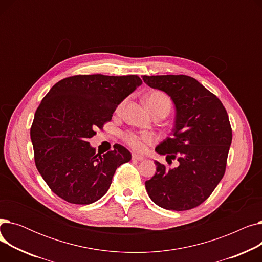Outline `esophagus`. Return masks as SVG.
<instances>
[{
  "instance_id": "obj_1",
  "label": "esophagus",
  "mask_w": 262,
  "mask_h": 262,
  "mask_svg": "<svg viewBox=\"0 0 262 262\" xmlns=\"http://www.w3.org/2000/svg\"><path fill=\"white\" fill-rule=\"evenodd\" d=\"M133 160H137V161H141L144 159L143 156H140V155H137V154H133Z\"/></svg>"
}]
</instances>
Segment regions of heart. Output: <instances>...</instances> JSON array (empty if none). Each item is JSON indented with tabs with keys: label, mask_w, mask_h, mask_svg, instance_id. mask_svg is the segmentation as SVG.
<instances>
[{
	"label": "heart",
	"mask_w": 262,
	"mask_h": 262,
	"mask_svg": "<svg viewBox=\"0 0 262 262\" xmlns=\"http://www.w3.org/2000/svg\"><path fill=\"white\" fill-rule=\"evenodd\" d=\"M145 103L148 107V109L152 112V114L163 112L167 115L170 113L172 108V102L169 98V95L162 91L155 90L152 91L145 98ZM123 104H120L118 107V112H120ZM122 139L128 146H130L133 149L138 150V152H142L145 148V144L150 143L154 141L153 134L147 132H134V130H127L123 133Z\"/></svg>",
	"instance_id": "1"
}]
</instances>
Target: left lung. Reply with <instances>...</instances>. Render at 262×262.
<instances>
[{"instance_id":"left-lung-1","label":"left lung","mask_w":262,"mask_h":262,"mask_svg":"<svg viewBox=\"0 0 262 262\" xmlns=\"http://www.w3.org/2000/svg\"><path fill=\"white\" fill-rule=\"evenodd\" d=\"M146 85L171 96L175 127L156 152L180 166L169 169L155 161L156 174L145 182L147 194L168 210L195 208L207 200L222 180L232 139L228 115L222 102L187 75L142 76Z\"/></svg>"}]
</instances>
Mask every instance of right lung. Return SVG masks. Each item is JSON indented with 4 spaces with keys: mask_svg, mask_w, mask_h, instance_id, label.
<instances>
[{
    "mask_svg": "<svg viewBox=\"0 0 262 262\" xmlns=\"http://www.w3.org/2000/svg\"><path fill=\"white\" fill-rule=\"evenodd\" d=\"M141 84L138 75H74L47 93L35 113L31 139L37 170L57 196L71 204L94 203L109 189L117 168L132 159L120 144L96 154L88 139Z\"/></svg>",
    "mask_w": 262,
    "mask_h": 262,
    "instance_id": "obj_1",
    "label": "right lung"
}]
</instances>
